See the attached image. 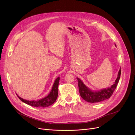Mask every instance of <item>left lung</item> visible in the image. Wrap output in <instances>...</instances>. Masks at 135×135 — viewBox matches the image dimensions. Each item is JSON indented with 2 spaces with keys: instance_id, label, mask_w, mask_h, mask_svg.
<instances>
[{
  "instance_id": "8db88e82",
  "label": "left lung",
  "mask_w": 135,
  "mask_h": 135,
  "mask_svg": "<svg viewBox=\"0 0 135 135\" xmlns=\"http://www.w3.org/2000/svg\"><path fill=\"white\" fill-rule=\"evenodd\" d=\"M120 75L121 69L119 70L117 79L115 81L113 85L107 88L102 89L100 91H92L88 88L79 78H77V80L78 81L79 90L81 97L89 103H97L109 99L112 95L117 86Z\"/></svg>"
}]
</instances>
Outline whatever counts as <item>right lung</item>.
Returning <instances> with one entry per match:
<instances>
[{"label":"right lung","mask_w":135,"mask_h":135,"mask_svg":"<svg viewBox=\"0 0 135 135\" xmlns=\"http://www.w3.org/2000/svg\"><path fill=\"white\" fill-rule=\"evenodd\" d=\"M59 80L60 78H59V77L56 78L54 81L52 90H51L50 93L47 96H46V97L41 99L37 100H28L24 99L19 97V96H18V97L22 102H24L25 103L34 107L44 108L52 105L56 101L57 97V95H58L57 88H58Z\"/></svg>","instance_id":"right-lung-1"}]
</instances>
